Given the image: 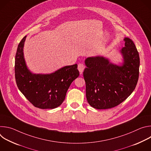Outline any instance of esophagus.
Masks as SVG:
<instances>
[{
	"label": "esophagus",
	"instance_id": "obj_1",
	"mask_svg": "<svg viewBox=\"0 0 151 151\" xmlns=\"http://www.w3.org/2000/svg\"><path fill=\"white\" fill-rule=\"evenodd\" d=\"M78 70L80 73V74H82L84 70V69H85V66L84 64H82V63H80L78 64Z\"/></svg>",
	"mask_w": 151,
	"mask_h": 151
}]
</instances>
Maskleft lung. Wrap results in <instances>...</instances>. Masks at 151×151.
I'll list each match as a JSON object with an SVG mask.
<instances>
[{"mask_svg": "<svg viewBox=\"0 0 151 151\" xmlns=\"http://www.w3.org/2000/svg\"><path fill=\"white\" fill-rule=\"evenodd\" d=\"M125 46L119 50L122 61L111 62L101 55L87 57L83 75L86 84V97L90 105L97 109L115 107L134 90L139 75V52L130 38L125 37Z\"/></svg>", "mask_w": 151, "mask_h": 151, "instance_id": "1", "label": "left lung"}]
</instances>
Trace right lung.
<instances>
[{"label": "right lung", "instance_id": "obj_1", "mask_svg": "<svg viewBox=\"0 0 151 151\" xmlns=\"http://www.w3.org/2000/svg\"><path fill=\"white\" fill-rule=\"evenodd\" d=\"M26 37L19 42L15 55L17 87L34 106L42 109L56 108L62 104L70 84L79 75L77 64L64 66L51 73H33L28 68L24 55Z\"/></svg>", "mask_w": 151, "mask_h": 151}]
</instances>
